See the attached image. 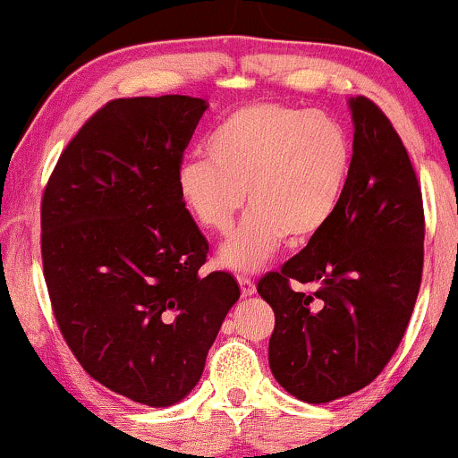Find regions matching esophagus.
I'll return each mask as SVG.
<instances>
[{"mask_svg":"<svg viewBox=\"0 0 458 458\" xmlns=\"http://www.w3.org/2000/svg\"><path fill=\"white\" fill-rule=\"evenodd\" d=\"M238 284H240V293H242V297H250V294L255 293V284L250 282V277H247V275H238Z\"/></svg>","mask_w":458,"mask_h":458,"instance_id":"obj_1","label":"esophagus"}]
</instances>
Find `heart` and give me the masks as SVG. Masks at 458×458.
<instances>
[{
    "instance_id": "heart-1",
    "label": "heart",
    "mask_w": 458,
    "mask_h": 458,
    "mask_svg": "<svg viewBox=\"0 0 458 458\" xmlns=\"http://www.w3.org/2000/svg\"><path fill=\"white\" fill-rule=\"evenodd\" d=\"M208 159L179 168L185 209L208 233L233 229L244 194L250 211L220 250L233 270L264 264L284 238L303 244L334 220L353 170V146L341 122L282 102L233 111L208 141Z\"/></svg>"
}]
</instances>
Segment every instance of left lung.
I'll return each instance as SVG.
<instances>
[{"label":"left lung","mask_w":458,"mask_h":458,"mask_svg":"<svg viewBox=\"0 0 458 458\" xmlns=\"http://www.w3.org/2000/svg\"><path fill=\"white\" fill-rule=\"evenodd\" d=\"M353 170L341 209L308 247L258 282L275 312L268 365L290 395L338 400L371 385L400 347L424 270V200L391 120L349 100ZM297 283L312 291H297Z\"/></svg>","instance_id":"left-lung-1"}]
</instances>
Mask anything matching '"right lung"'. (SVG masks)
I'll return each instance as SVG.
<instances>
[{
	"mask_svg": "<svg viewBox=\"0 0 458 458\" xmlns=\"http://www.w3.org/2000/svg\"><path fill=\"white\" fill-rule=\"evenodd\" d=\"M208 102L120 98L98 109L54 165L41 199L52 312L82 369L146 406L196 386L238 282L200 275L209 244L179 194Z\"/></svg>",
	"mask_w": 458,
	"mask_h": 458,
	"instance_id": "1",
	"label": "right lung"
}]
</instances>
